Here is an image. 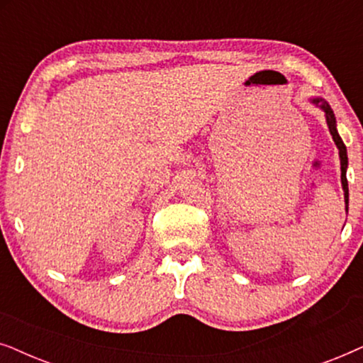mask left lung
Returning a JSON list of instances; mask_svg holds the SVG:
<instances>
[{
    "label": "left lung",
    "mask_w": 363,
    "mask_h": 363,
    "mask_svg": "<svg viewBox=\"0 0 363 363\" xmlns=\"http://www.w3.org/2000/svg\"><path fill=\"white\" fill-rule=\"evenodd\" d=\"M317 106H320L322 111L325 112V117H327V125H329V130H330V135L334 138L337 148H339V155H340V170H342V188H344V195H345V203H347V210H349V183H347V163H349V158H347V148L344 145V142H342V138L339 133H337V128H335V117H334V112H332V108L329 107V104L325 101H322V99H314L312 101Z\"/></svg>",
    "instance_id": "left-lung-1"
}]
</instances>
